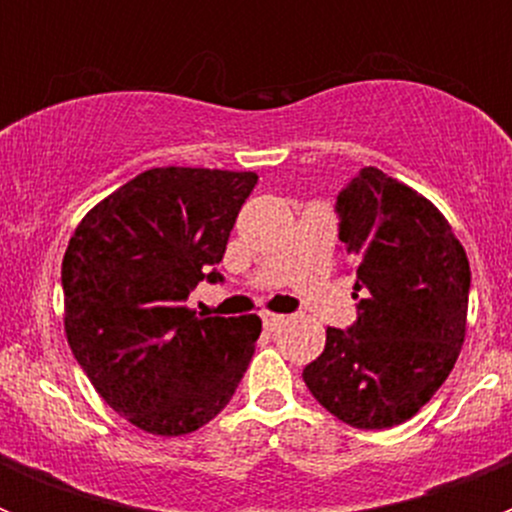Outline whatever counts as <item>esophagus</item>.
I'll use <instances>...</instances> for the list:
<instances>
[{
	"instance_id": "esophagus-1",
	"label": "esophagus",
	"mask_w": 512,
	"mask_h": 512,
	"mask_svg": "<svg viewBox=\"0 0 512 512\" xmlns=\"http://www.w3.org/2000/svg\"><path fill=\"white\" fill-rule=\"evenodd\" d=\"M261 320H264L266 330H277L279 325L284 323V315H277V312H261Z\"/></svg>"
}]
</instances>
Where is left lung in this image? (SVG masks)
Here are the masks:
<instances>
[{"instance_id": "obj_1", "label": "left lung", "mask_w": 512, "mask_h": 512, "mask_svg": "<svg viewBox=\"0 0 512 512\" xmlns=\"http://www.w3.org/2000/svg\"><path fill=\"white\" fill-rule=\"evenodd\" d=\"M338 212L359 320L325 330L323 354L302 379L338 420L379 431L413 418L454 369L472 271L441 210L377 166L338 194Z\"/></svg>"}]
</instances>
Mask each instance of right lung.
Instances as JSON below:
<instances>
[{
  "mask_svg": "<svg viewBox=\"0 0 512 512\" xmlns=\"http://www.w3.org/2000/svg\"><path fill=\"white\" fill-rule=\"evenodd\" d=\"M256 171L161 166L81 217L61 266L63 328L107 405L140 431L184 436L233 397L259 341V315L197 318L184 305L223 279L230 230Z\"/></svg>",
  "mask_w": 512,
  "mask_h": 512,
  "instance_id": "right-lung-1",
  "label": "right lung"
}]
</instances>
